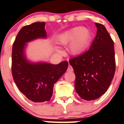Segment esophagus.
I'll list each match as a JSON object with an SVG mask.
<instances>
[{"label": "esophagus", "instance_id": "1", "mask_svg": "<svg viewBox=\"0 0 124 124\" xmlns=\"http://www.w3.org/2000/svg\"><path fill=\"white\" fill-rule=\"evenodd\" d=\"M73 71V69L72 68L71 66L69 65L68 66V71H70V72H72Z\"/></svg>", "mask_w": 124, "mask_h": 124}]
</instances>
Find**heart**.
Returning <instances> with one entry per match:
<instances>
[{"label":"heart","mask_w":124,"mask_h":124,"mask_svg":"<svg viewBox=\"0 0 124 124\" xmlns=\"http://www.w3.org/2000/svg\"><path fill=\"white\" fill-rule=\"evenodd\" d=\"M92 38V33L88 28L75 27L63 31L57 38L60 44H68V50L73 55L81 54L87 48Z\"/></svg>","instance_id":"b5f03b06"}]
</instances>
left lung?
Returning <instances> with one entry per match:
<instances>
[{
	"label": "left lung",
	"mask_w": 124,
	"mask_h": 124,
	"mask_svg": "<svg viewBox=\"0 0 124 124\" xmlns=\"http://www.w3.org/2000/svg\"><path fill=\"white\" fill-rule=\"evenodd\" d=\"M95 25L97 35L89 50L70 60L76 75V91L86 101L98 99L107 91L116 70L114 41L104 25Z\"/></svg>",
	"instance_id": "obj_1"
}]
</instances>
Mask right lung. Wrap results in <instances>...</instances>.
<instances>
[{
	"instance_id": "1",
	"label": "right lung",
	"mask_w": 124,
	"mask_h": 124,
	"mask_svg": "<svg viewBox=\"0 0 124 124\" xmlns=\"http://www.w3.org/2000/svg\"><path fill=\"white\" fill-rule=\"evenodd\" d=\"M45 23L35 22L22 27L12 46V73L20 91L34 102L48 101L53 93L54 84L64 74L68 61L58 64L46 62H32L26 56L27 43L47 38Z\"/></svg>"
}]
</instances>
